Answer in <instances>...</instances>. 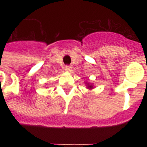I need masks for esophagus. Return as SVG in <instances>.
<instances>
[{"mask_svg": "<svg viewBox=\"0 0 147 147\" xmlns=\"http://www.w3.org/2000/svg\"><path fill=\"white\" fill-rule=\"evenodd\" d=\"M64 70L67 71V72H71V66H66V67H64Z\"/></svg>", "mask_w": 147, "mask_h": 147, "instance_id": "1", "label": "esophagus"}]
</instances>
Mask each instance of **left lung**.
Returning a JSON list of instances; mask_svg holds the SVG:
<instances>
[{"instance_id":"8db88e82","label":"left lung","mask_w":147,"mask_h":147,"mask_svg":"<svg viewBox=\"0 0 147 147\" xmlns=\"http://www.w3.org/2000/svg\"><path fill=\"white\" fill-rule=\"evenodd\" d=\"M85 85L86 86V88L87 89H89V90H92L94 88V85H93V83H90V82H85Z\"/></svg>"}]
</instances>
